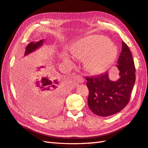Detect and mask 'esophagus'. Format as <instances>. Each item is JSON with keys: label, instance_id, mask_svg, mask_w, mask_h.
Segmentation results:
<instances>
[{"label": "esophagus", "instance_id": "esophagus-1", "mask_svg": "<svg viewBox=\"0 0 148 148\" xmlns=\"http://www.w3.org/2000/svg\"><path fill=\"white\" fill-rule=\"evenodd\" d=\"M76 81H77V82L82 83V82H84V78H83V77L81 76V75H77V77H76Z\"/></svg>", "mask_w": 148, "mask_h": 148}]
</instances>
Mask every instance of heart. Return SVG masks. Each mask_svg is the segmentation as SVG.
I'll return each instance as SVG.
<instances>
[{"instance_id": "1", "label": "heart", "mask_w": 148, "mask_h": 148, "mask_svg": "<svg viewBox=\"0 0 148 148\" xmlns=\"http://www.w3.org/2000/svg\"><path fill=\"white\" fill-rule=\"evenodd\" d=\"M72 54L76 58L86 59V69L97 74L103 73L114 62L117 51L107 38L92 36L75 44Z\"/></svg>"}]
</instances>
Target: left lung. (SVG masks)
<instances>
[{
  "instance_id": "left-lung-1",
  "label": "left lung",
  "mask_w": 148,
  "mask_h": 148,
  "mask_svg": "<svg viewBox=\"0 0 148 148\" xmlns=\"http://www.w3.org/2000/svg\"><path fill=\"white\" fill-rule=\"evenodd\" d=\"M116 67L119 75L117 81H111L108 73L96 77H86L89 89L88 106L96 115L106 117L114 114L126 107L130 100L136 69L130 48L123 41Z\"/></svg>"
}]
</instances>
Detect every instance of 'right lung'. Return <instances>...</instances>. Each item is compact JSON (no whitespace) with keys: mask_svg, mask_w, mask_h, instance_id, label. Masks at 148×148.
Segmentation results:
<instances>
[{"mask_svg":"<svg viewBox=\"0 0 148 148\" xmlns=\"http://www.w3.org/2000/svg\"><path fill=\"white\" fill-rule=\"evenodd\" d=\"M43 44V40L29 43L25 56L35 51ZM45 69L37 75V79L27 78L17 88L18 97L25 108L36 114L49 116L58 112L62 108L65 90L54 77L47 75ZM27 79V78H25Z\"/></svg>","mask_w":148,"mask_h":148,"instance_id":"1","label":"right lung"}]
</instances>
